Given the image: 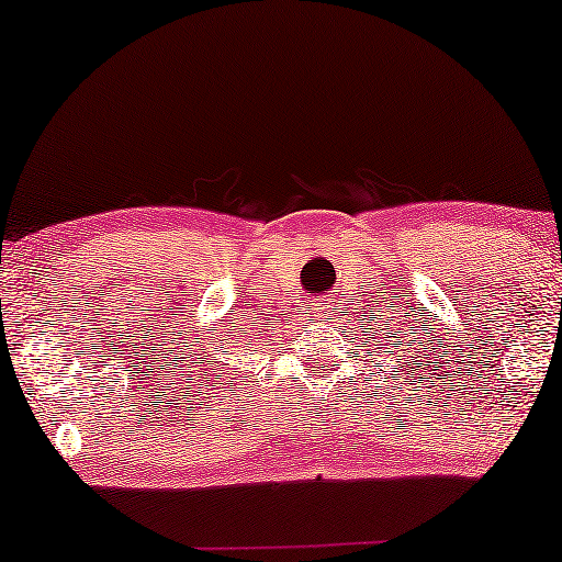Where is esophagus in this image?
Segmentation results:
<instances>
[{
	"label": "esophagus",
	"mask_w": 562,
	"mask_h": 562,
	"mask_svg": "<svg viewBox=\"0 0 562 562\" xmlns=\"http://www.w3.org/2000/svg\"><path fill=\"white\" fill-rule=\"evenodd\" d=\"M329 302H333V299H322L319 304H314V306H312V317H314V319H327V317H333V310H329Z\"/></svg>",
	"instance_id": "1"
}]
</instances>
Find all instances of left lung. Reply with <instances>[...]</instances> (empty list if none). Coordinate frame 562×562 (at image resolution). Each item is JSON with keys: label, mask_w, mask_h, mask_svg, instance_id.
<instances>
[{"label": "left lung", "mask_w": 562, "mask_h": 562, "mask_svg": "<svg viewBox=\"0 0 562 562\" xmlns=\"http://www.w3.org/2000/svg\"><path fill=\"white\" fill-rule=\"evenodd\" d=\"M389 335H394V333H391V329H389ZM412 342H417V337H414ZM427 342H429V340H427ZM398 345H404V342H394V348H398ZM406 350H412V348H406ZM389 352H391V356H394V350H389ZM396 352H398V350H396ZM425 352H427V348H425ZM406 356L412 358V352H406ZM419 358H422V356H419ZM396 360H398V363H402V356H398ZM412 366H417V371H419V363H414V360H412ZM412 379H414V375H412Z\"/></svg>", "instance_id": "obj_1"}]
</instances>
